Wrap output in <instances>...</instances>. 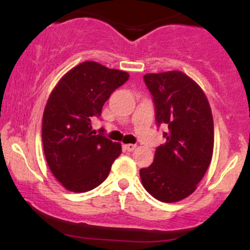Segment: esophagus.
Segmentation results:
<instances>
[{
	"instance_id": "1",
	"label": "esophagus",
	"mask_w": 250,
	"mask_h": 250,
	"mask_svg": "<svg viewBox=\"0 0 250 250\" xmlns=\"http://www.w3.org/2000/svg\"><path fill=\"white\" fill-rule=\"evenodd\" d=\"M123 148H125L127 151H134L135 149H136V146L131 145V143H129V145H125V146H123Z\"/></svg>"
}]
</instances>
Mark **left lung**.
<instances>
[{"instance_id": "8db88e82", "label": "left lung", "mask_w": 250, "mask_h": 250, "mask_svg": "<svg viewBox=\"0 0 250 250\" xmlns=\"http://www.w3.org/2000/svg\"><path fill=\"white\" fill-rule=\"evenodd\" d=\"M153 96L157 127L165 125V145L154 162L140 170L146 190L162 202H177L196 189L210 165L214 122L202 89L182 71L143 76Z\"/></svg>"}]
</instances>
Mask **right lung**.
Masks as SVG:
<instances>
[{
    "instance_id": "add662e5",
    "label": "right lung",
    "mask_w": 250,
    "mask_h": 250,
    "mask_svg": "<svg viewBox=\"0 0 250 250\" xmlns=\"http://www.w3.org/2000/svg\"><path fill=\"white\" fill-rule=\"evenodd\" d=\"M129 74L94 61L80 63L51 91L42 121L45 160L56 180L68 190L84 193L108 177L120 156V143L91 131L104 102L128 81Z\"/></svg>"
}]
</instances>
